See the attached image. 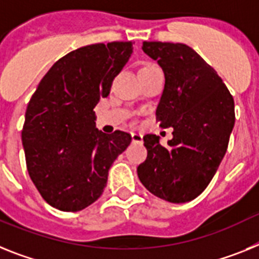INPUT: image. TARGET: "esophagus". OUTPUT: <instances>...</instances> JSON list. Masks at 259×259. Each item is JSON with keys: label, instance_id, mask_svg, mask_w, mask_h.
Segmentation results:
<instances>
[{"label": "esophagus", "instance_id": "34e87169", "mask_svg": "<svg viewBox=\"0 0 259 259\" xmlns=\"http://www.w3.org/2000/svg\"><path fill=\"white\" fill-rule=\"evenodd\" d=\"M132 139H133V142L142 143L143 142V136L141 134V133H132Z\"/></svg>", "mask_w": 259, "mask_h": 259}]
</instances>
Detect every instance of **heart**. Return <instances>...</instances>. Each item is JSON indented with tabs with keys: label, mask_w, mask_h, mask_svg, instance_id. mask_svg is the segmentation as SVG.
Listing matches in <instances>:
<instances>
[{
	"label": "heart",
	"mask_w": 259,
	"mask_h": 259,
	"mask_svg": "<svg viewBox=\"0 0 259 259\" xmlns=\"http://www.w3.org/2000/svg\"><path fill=\"white\" fill-rule=\"evenodd\" d=\"M150 65H151V64H147V65H145V66H150Z\"/></svg>",
	"instance_id": "b5f03b06"
}]
</instances>
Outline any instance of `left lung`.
<instances>
[{
    "label": "left lung",
    "mask_w": 259,
    "mask_h": 259,
    "mask_svg": "<svg viewBox=\"0 0 259 259\" xmlns=\"http://www.w3.org/2000/svg\"><path fill=\"white\" fill-rule=\"evenodd\" d=\"M142 49L165 75L156 120L173 127V138L161 146L155 134L143 137L147 159L137 173L150 193L184 203L201 194L217 173L235 125V102L213 67L190 47L143 41Z\"/></svg>",
    "instance_id": "1"
}]
</instances>
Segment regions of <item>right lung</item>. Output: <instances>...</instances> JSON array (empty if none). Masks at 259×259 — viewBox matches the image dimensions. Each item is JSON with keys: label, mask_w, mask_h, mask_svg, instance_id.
Returning a JSON list of instances; mask_svg holds the SVG:
<instances>
[{"label": "right lung", "mask_w": 259, "mask_h": 259, "mask_svg": "<svg viewBox=\"0 0 259 259\" xmlns=\"http://www.w3.org/2000/svg\"><path fill=\"white\" fill-rule=\"evenodd\" d=\"M132 53V41L78 48L60 58L33 92L22 143L28 175L52 207L74 212L94 203L132 142L129 133L96 129L94 112Z\"/></svg>", "instance_id": "obj_1"}]
</instances>
